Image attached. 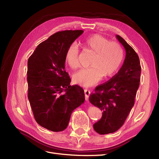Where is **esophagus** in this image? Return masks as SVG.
<instances>
[{"label": "esophagus", "mask_w": 159, "mask_h": 159, "mask_svg": "<svg viewBox=\"0 0 159 159\" xmlns=\"http://www.w3.org/2000/svg\"><path fill=\"white\" fill-rule=\"evenodd\" d=\"M84 93H85V100L88 101L89 99V97L90 95V91L88 89H84Z\"/></svg>", "instance_id": "1"}]
</instances>
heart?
<instances>
[{
  "label": "heart",
  "instance_id": "heart-1",
  "mask_svg": "<svg viewBox=\"0 0 159 159\" xmlns=\"http://www.w3.org/2000/svg\"><path fill=\"white\" fill-rule=\"evenodd\" d=\"M81 45L85 50L93 53L89 66L74 75L73 79L76 84L89 87L95 84L102 77H108L117 71L123 59V52L118 43L109 42L107 38L99 34L88 36L81 40ZM66 63L71 69L80 66L78 48L74 44L67 48L65 54Z\"/></svg>",
  "mask_w": 159,
  "mask_h": 159
}]
</instances>
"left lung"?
Here are the masks:
<instances>
[{"label": "left lung", "mask_w": 159, "mask_h": 159, "mask_svg": "<svg viewBox=\"0 0 159 159\" xmlns=\"http://www.w3.org/2000/svg\"><path fill=\"white\" fill-rule=\"evenodd\" d=\"M116 38L125 50L123 64L117 74L96 87L89 99L103 111L102 117L93 125L100 134L114 133L123 125L133 107L140 82L141 67L137 54L123 38Z\"/></svg>", "instance_id": "8db88e82"}]
</instances>
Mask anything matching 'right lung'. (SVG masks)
<instances>
[{
	"label": "right lung",
	"instance_id": "obj_1",
	"mask_svg": "<svg viewBox=\"0 0 159 159\" xmlns=\"http://www.w3.org/2000/svg\"><path fill=\"white\" fill-rule=\"evenodd\" d=\"M83 32L54 34L37 46L28 60V98L34 117L40 126L52 131L66 129L72 111L84 103V89L70 85L65 71L66 51Z\"/></svg>",
	"mask_w": 159,
	"mask_h": 159
}]
</instances>
